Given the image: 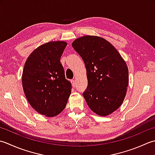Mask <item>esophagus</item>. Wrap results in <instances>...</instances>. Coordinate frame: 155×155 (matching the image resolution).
<instances>
[{
  "label": "esophagus",
  "mask_w": 155,
  "mask_h": 155,
  "mask_svg": "<svg viewBox=\"0 0 155 155\" xmlns=\"http://www.w3.org/2000/svg\"><path fill=\"white\" fill-rule=\"evenodd\" d=\"M71 83L72 86H73L74 87H75V86H76V82H75V80H71Z\"/></svg>",
  "instance_id": "esophagus-1"
}]
</instances>
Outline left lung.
I'll return each instance as SVG.
<instances>
[{
  "mask_svg": "<svg viewBox=\"0 0 155 155\" xmlns=\"http://www.w3.org/2000/svg\"><path fill=\"white\" fill-rule=\"evenodd\" d=\"M72 47L83 59L87 87L83 93L88 106L101 116L121 106L128 85V69L111 43L104 38L86 35L76 39Z\"/></svg>",
  "mask_w": 155,
  "mask_h": 155,
  "instance_id": "8db88e82",
  "label": "left lung"
}]
</instances>
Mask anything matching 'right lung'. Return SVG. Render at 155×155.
I'll return each instance as SVG.
<instances>
[{"label":"right lung","mask_w":155,"mask_h":155,"mask_svg":"<svg viewBox=\"0 0 155 155\" xmlns=\"http://www.w3.org/2000/svg\"><path fill=\"white\" fill-rule=\"evenodd\" d=\"M67 43L51 41L40 45L31 53L25 64L22 84L30 105L47 117L64 110L71 91L60 62Z\"/></svg>","instance_id":"1"}]
</instances>
